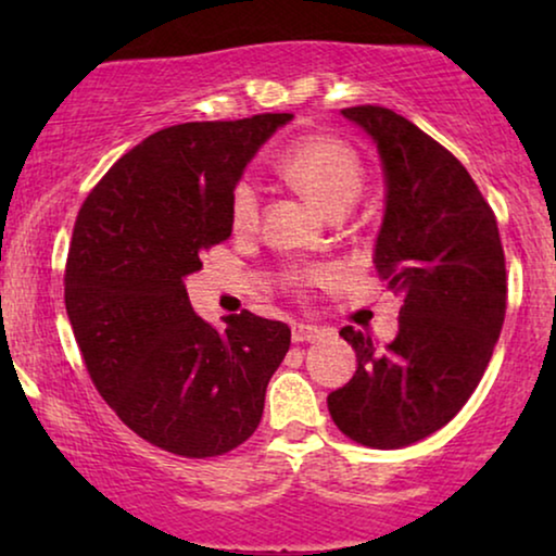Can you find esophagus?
Here are the masks:
<instances>
[{
  "mask_svg": "<svg viewBox=\"0 0 556 556\" xmlns=\"http://www.w3.org/2000/svg\"><path fill=\"white\" fill-rule=\"evenodd\" d=\"M291 339L295 344H314V341H321L324 339V331L318 329V326H308V324H295L293 331H291Z\"/></svg>",
  "mask_w": 556,
  "mask_h": 556,
  "instance_id": "obj_1",
  "label": "esophagus"
}]
</instances>
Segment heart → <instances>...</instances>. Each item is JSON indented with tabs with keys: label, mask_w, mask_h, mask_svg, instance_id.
<instances>
[{
	"label": "heart",
	"mask_w": 556,
	"mask_h": 556,
	"mask_svg": "<svg viewBox=\"0 0 556 556\" xmlns=\"http://www.w3.org/2000/svg\"><path fill=\"white\" fill-rule=\"evenodd\" d=\"M278 174L326 217L344 215L364 187V166L349 143L333 136H306L278 159ZM261 197L250 181H240L230 200L235 230H253Z\"/></svg>",
	"instance_id": "obj_1"
}]
</instances>
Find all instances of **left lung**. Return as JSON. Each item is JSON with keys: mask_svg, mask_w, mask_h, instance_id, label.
Listing matches in <instances>:
<instances>
[{"mask_svg": "<svg viewBox=\"0 0 556 556\" xmlns=\"http://www.w3.org/2000/svg\"><path fill=\"white\" fill-rule=\"evenodd\" d=\"M341 116L382 162L384 215L371 261L402 308L384 349L352 326L339 331L356 371L326 402L344 435L394 451L451 422L481 382L506 316L504 248L496 217L451 151L382 105Z\"/></svg>", "mask_w": 556, "mask_h": 556, "instance_id": "left-lung-1", "label": "left lung"}]
</instances>
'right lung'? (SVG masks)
<instances>
[{
    "mask_svg": "<svg viewBox=\"0 0 556 556\" xmlns=\"http://www.w3.org/2000/svg\"><path fill=\"white\" fill-rule=\"evenodd\" d=\"M291 113L179 124L151 134L98 181L75 219L65 311L96 390L121 422L185 458L253 435L291 329L250 311L217 329L185 280L230 238V200Z\"/></svg>",
    "mask_w": 556,
    "mask_h": 556,
    "instance_id": "add662e5",
    "label": "right lung"
}]
</instances>
